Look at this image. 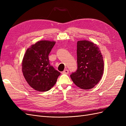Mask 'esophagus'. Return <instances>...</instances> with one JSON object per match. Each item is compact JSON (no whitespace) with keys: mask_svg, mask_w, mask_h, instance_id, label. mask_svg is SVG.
I'll return each mask as SVG.
<instances>
[{"mask_svg":"<svg viewBox=\"0 0 126 126\" xmlns=\"http://www.w3.org/2000/svg\"><path fill=\"white\" fill-rule=\"evenodd\" d=\"M62 73L63 74H65V75H67V74L69 73V70H67V69L64 70L62 72Z\"/></svg>","mask_w":126,"mask_h":126,"instance_id":"34e87169","label":"esophagus"}]
</instances>
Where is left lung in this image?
<instances>
[{"mask_svg": "<svg viewBox=\"0 0 126 126\" xmlns=\"http://www.w3.org/2000/svg\"><path fill=\"white\" fill-rule=\"evenodd\" d=\"M77 69L70 75L75 84L83 89L94 87L101 80L104 61L99 48L87 40L77 42Z\"/></svg>", "mask_w": 126, "mask_h": 126, "instance_id": "1", "label": "left lung"}]
</instances>
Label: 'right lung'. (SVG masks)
<instances>
[{
  "instance_id": "right-lung-1",
  "label": "right lung",
  "mask_w": 126,
  "mask_h": 126,
  "mask_svg": "<svg viewBox=\"0 0 126 126\" xmlns=\"http://www.w3.org/2000/svg\"><path fill=\"white\" fill-rule=\"evenodd\" d=\"M55 44V41L41 40L32 45L25 52L22 72L28 84L35 91H49L61 75L50 65L48 58Z\"/></svg>"
}]
</instances>
